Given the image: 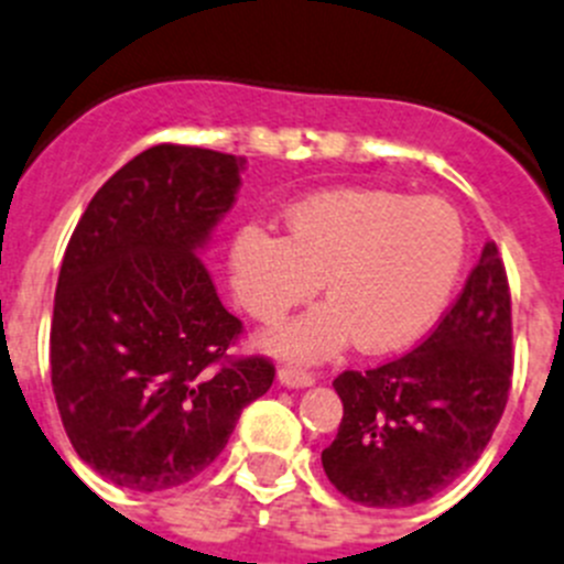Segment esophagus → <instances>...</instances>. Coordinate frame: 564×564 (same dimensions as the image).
Returning a JSON list of instances; mask_svg holds the SVG:
<instances>
[{"label":"esophagus","mask_w":564,"mask_h":564,"mask_svg":"<svg viewBox=\"0 0 564 564\" xmlns=\"http://www.w3.org/2000/svg\"><path fill=\"white\" fill-rule=\"evenodd\" d=\"M278 381H281L283 387L303 389V387H312L314 376L306 370H300V367H281V370H278Z\"/></svg>","instance_id":"esophagus-1"}]
</instances>
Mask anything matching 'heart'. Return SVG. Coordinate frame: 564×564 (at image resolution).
Wrapping results in <instances>:
<instances>
[{
    "label": "heart",
    "instance_id": "heart-1",
    "mask_svg": "<svg viewBox=\"0 0 564 564\" xmlns=\"http://www.w3.org/2000/svg\"><path fill=\"white\" fill-rule=\"evenodd\" d=\"M286 236L239 230L230 275L241 308L275 323L325 281L330 303L272 330L267 345L300 361L339 350L350 336L387 350L429 328L445 308L465 261V228L445 199L387 188H336L300 199Z\"/></svg>",
    "mask_w": 564,
    "mask_h": 564
}]
</instances>
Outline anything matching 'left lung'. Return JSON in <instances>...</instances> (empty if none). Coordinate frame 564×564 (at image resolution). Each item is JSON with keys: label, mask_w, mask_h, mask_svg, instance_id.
I'll use <instances>...</instances> for the list:
<instances>
[{"label": "left lung", "mask_w": 564, "mask_h": 564, "mask_svg": "<svg viewBox=\"0 0 564 564\" xmlns=\"http://www.w3.org/2000/svg\"><path fill=\"white\" fill-rule=\"evenodd\" d=\"M512 387V294L496 241L429 339L372 370H345L328 481L361 507L434 498L478 462Z\"/></svg>", "instance_id": "8db88e82"}]
</instances>
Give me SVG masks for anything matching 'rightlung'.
Listing matches in <instances>:
<instances>
[{
	"instance_id": "obj_1",
	"label": "right lung",
	"mask_w": 564,
	"mask_h": 564,
	"mask_svg": "<svg viewBox=\"0 0 564 564\" xmlns=\"http://www.w3.org/2000/svg\"><path fill=\"white\" fill-rule=\"evenodd\" d=\"M245 163L203 147H150L94 194L68 239L52 392L77 456L119 487L192 481L275 381L264 356L228 354L241 319L197 258L234 205Z\"/></svg>"
}]
</instances>
